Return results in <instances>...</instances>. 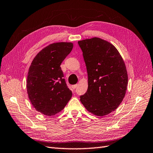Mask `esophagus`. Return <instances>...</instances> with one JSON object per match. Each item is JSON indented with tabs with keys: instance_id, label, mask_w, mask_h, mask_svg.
<instances>
[{
	"instance_id": "esophagus-1",
	"label": "esophagus",
	"mask_w": 153,
	"mask_h": 153,
	"mask_svg": "<svg viewBox=\"0 0 153 153\" xmlns=\"http://www.w3.org/2000/svg\"><path fill=\"white\" fill-rule=\"evenodd\" d=\"M77 86V85H72V88H73V89H75Z\"/></svg>"
}]
</instances>
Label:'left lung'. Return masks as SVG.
<instances>
[{
  "label": "left lung",
  "mask_w": 153,
  "mask_h": 153,
  "mask_svg": "<svg viewBox=\"0 0 153 153\" xmlns=\"http://www.w3.org/2000/svg\"><path fill=\"white\" fill-rule=\"evenodd\" d=\"M88 73V90L80 101L89 112L99 117L120 105L127 90L128 76L124 60L116 47L94 37L78 42Z\"/></svg>",
  "instance_id": "left-lung-1"
}]
</instances>
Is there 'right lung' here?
<instances>
[{"label":"right lung","mask_w":153,"mask_h":153,"mask_svg":"<svg viewBox=\"0 0 153 153\" xmlns=\"http://www.w3.org/2000/svg\"><path fill=\"white\" fill-rule=\"evenodd\" d=\"M72 48L71 42L51 43L39 52L30 64L26 82L28 97L35 110L43 115L58 113L72 97L60 65Z\"/></svg>","instance_id":"add662e5"}]
</instances>
